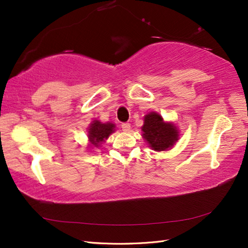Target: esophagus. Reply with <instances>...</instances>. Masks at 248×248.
Returning <instances> with one entry per match:
<instances>
[{
	"mask_svg": "<svg viewBox=\"0 0 248 248\" xmlns=\"http://www.w3.org/2000/svg\"><path fill=\"white\" fill-rule=\"evenodd\" d=\"M121 127H122V130L125 131V132H128L130 130V124L129 123H122Z\"/></svg>",
	"mask_w": 248,
	"mask_h": 248,
	"instance_id": "esophagus-1",
	"label": "esophagus"
}]
</instances>
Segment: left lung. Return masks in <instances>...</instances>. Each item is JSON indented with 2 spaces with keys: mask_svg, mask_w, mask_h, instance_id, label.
<instances>
[{
  "mask_svg": "<svg viewBox=\"0 0 248 248\" xmlns=\"http://www.w3.org/2000/svg\"><path fill=\"white\" fill-rule=\"evenodd\" d=\"M142 138L155 151H167L179 140V131L174 123L164 122L157 112H149L141 126Z\"/></svg>",
  "mask_w": 248,
  "mask_h": 248,
  "instance_id": "left-lung-1",
  "label": "left lung"
}]
</instances>
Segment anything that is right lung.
<instances>
[{
    "mask_svg": "<svg viewBox=\"0 0 248 248\" xmlns=\"http://www.w3.org/2000/svg\"><path fill=\"white\" fill-rule=\"evenodd\" d=\"M115 124L112 123H101L99 120H94L90 124L88 129V139L90 145L96 148L99 147L115 131Z\"/></svg>",
    "mask_w": 248,
    "mask_h": 248,
    "instance_id": "1",
    "label": "right lung"
}]
</instances>
